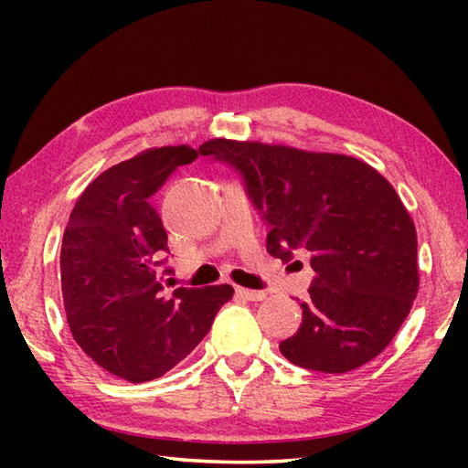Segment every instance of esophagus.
<instances>
[{
	"label": "esophagus",
	"instance_id": "esophagus-1",
	"mask_svg": "<svg viewBox=\"0 0 468 468\" xmlns=\"http://www.w3.org/2000/svg\"><path fill=\"white\" fill-rule=\"evenodd\" d=\"M235 292H237V295H239V297L248 299V301H262V299H266V291H251V289L237 287Z\"/></svg>",
	"mask_w": 468,
	"mask_h": 468
}]
</instances>
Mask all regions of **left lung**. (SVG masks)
<instances>
[{
    "label": "left lung",
    "mask_w": 468,
    "mask_h": 468,
    "mask_svg": "<svg viewBox=\"0 0 468 468\" xmlns=\"http://www.w3.org/2000/svg\"><path fill=\"white\" fill-rule=\"evenodd\" d=\"M241 173L268 223L266 250L310 253L315 279L297 335L281 353L345 374L390 345L419 291L417 231L390 181L355 156L212 138L200 146Z\"/></svg>",
    "instance_id": "obj_1"
}]
</instances>
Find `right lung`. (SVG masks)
I'll return each instance as SVG.
<instances>
[{"instance_id": "1", "label": "right lung", "mask_w": 468, "mask_h": 468, "mask_svg": "<svg viewBox=\"0 0 468 468\" xmlns=\"http://www.w3.org/2000/svg\"><path fill=\"white\" fill-rule=\"evenodd\" d=\"M197 158L187 144L146 148L102 171L78 197L63 231V307L74 340L109 374L161 378L208 335L231 284L179 287L156 279L167 231L150 204L173 171Z\"/></svg>"}]
</instances>
